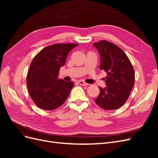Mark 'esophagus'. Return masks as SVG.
Masks as SVG:
<instances>
[{
  "mask_svg": "<svg viewBox=\"0 0 158 158\" xmlns=\"http://www.w3.org/2000/svg\"><path fill=\"white\" fill-rule=\"evenodd\" d=\"M78 83H79L81 85H83V86H86V85H89L88 83L85 82L84 81H83V80H80V81H78Z\"/></svg>",
  "mask_w": 158,
  "mask_h": 158,
  "instance_id": "1",
  "label": "esophagus"
}]
</instances>
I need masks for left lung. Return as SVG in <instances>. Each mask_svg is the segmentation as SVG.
<instances>
[{
  "instance_id": "1",
  "label": "left lung",
  "mask_w": 158,
  "mask_h": 158,
  "mask_svg": "<svg viewBox=\"0 0 158 158\" xmlns=\"http://www.w3.org/2000/svg\"><path fill=\"white\" fill-rule=\"evenodd\" d=\"M93 45L100 54L99 69L107 73L103 78L107 86L99 87L100 92L95 102L106 110L118 109L125 103L135 85L133 66L125 52L113 43L102 40Z\"/></svg>"
}]
</instances>
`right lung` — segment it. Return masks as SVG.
<instances>
[{
    "mask_svg": "<svg viewBox=\"0 0 158 158\" xmlns=\"http://www.w3.org/2000/svg\"><path fill=\"white\" fill-rule=\"evenodd\" d=\"M76 44H56L41 50L32 60L26 81L33 102L40 109L53 110L68 98L74 83L58 80L61 66L64 65L69 52Z\"/></svg>",
    "mask_w": 158,
    "mask_h": 158,
    "instance_id": "right-lung-1",
    "label": "right lung"
}]
</instances>
